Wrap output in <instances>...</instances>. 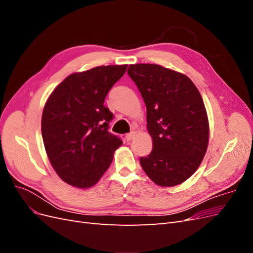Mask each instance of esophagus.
<instances>
[{"instance_id":"1","label":"esophagus","mask_w":253,"mask_h":253,"mask_svg":"<svg viewBox=\"0 0 253 253\" xmlns=\"http://www.w3.org/2000/svg\"><path fill=\"white\" fill-rule=\"evenodd\" d=\"M135 134H136L135 132L126 134V141H131V140L134 138V137H135Z\"/></svg>"}]
</instances>
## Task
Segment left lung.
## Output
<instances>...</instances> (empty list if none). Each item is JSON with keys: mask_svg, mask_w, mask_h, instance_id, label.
Masks as SVG:
<instances>
[{"mask_svg": "<svg viewBox=\"0 0 253 253\" xmlns=\"http://www.w3.org/2000/svg\"><path fill=\"white\" fill-rule=\"evenodd\" d=\"M127 74L147 106L153 150L140 165L160 187L186 181L201 166L209 143L203 98L188 76L158 64H131Z\"/></svg>", "mask_w": 253, "mask_h": 253, "instance_id": "8db88e82", "label": "left lung"}]
</instances>
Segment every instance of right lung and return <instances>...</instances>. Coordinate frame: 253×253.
Here are the masks:
<instances>
[{"label": "right lung", "instance_id": "1", "mask_svg": "<svg viewBox=\"0 0 253 253\" xmlns=\"http://www.w3.org/2000/svg\"><path fill=\"white\" fill-rule=\"evenodd\" d=\"M127 65H106L73 73L45 102L41 131L53 170L64 182L87 189L109 169L121 139L108 132L113 114L104 105Z\"/></svg>", "mask_w": 253, "mask_h": 253}]
</instances>
